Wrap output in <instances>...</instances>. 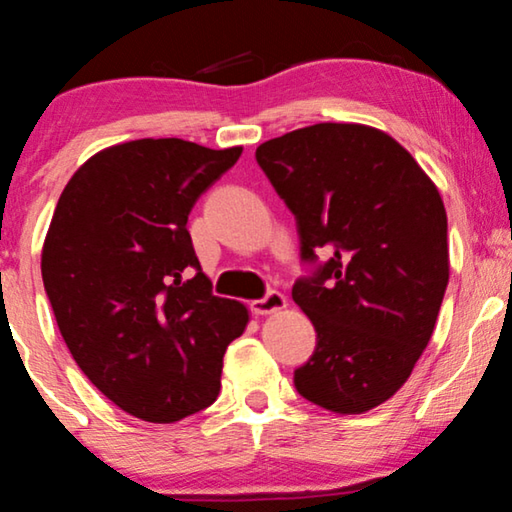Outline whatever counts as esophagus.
I'll use <instances>...</instances> for the list:
<instances>
[{
  "label": "esophagus",
  "instance_id": "1",
  "mask_svg": "<svg viewBox=\"0 0 512 512\" xmlns=\"http://www.w3.org/2000/svg\"><path fill=\"white\" fill-rule=\"evenodd\" d=\"M286 307V296L279 291H268L263 298H258L251 303V312L254 314H272Z\"/></svg>",
  "mask_w": 512,
  "mask_h": 512
}]
</instances>
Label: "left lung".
I'll return each mask as SVG.
<instances>
[{"mask_svg": "<svg viewBox=\"0 0 512 512\" xmlns=\"http://www.w3.org/2000/svg\"><path fill=\"white\" fill-rule=\"evenodd\" d=\"M256 160L314 265L291 291L317 331L293 384L338 415L373 410L403 387L436 328L450 279L443 198L394 137L359 123L286 132Z\"/></svg>", "mask_w": 512, "mask_h": 512, "instance_id": "left-lung-1", "label": "left lung"}]
</instances>
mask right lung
I'll return each mask as SVG.
<instances>
[{
	"label": "right lung",
	"mask_w": 512,
	"mask_h": 512,
	"mask_svg": "<svg viewBox=\"0 0 512 512\" xmlns=\"http://www.w3.org/2000/svg\"><path fill=\"white\" fill-rule=\"evenodd\" d=\"M242 156L184 139H135L86 160L41 251L55 321L83 375L118 408L179 422L219 396L226 347L249 310L212 293L188 214Z\"/></svg>",
	"instance_id": "right-lung-1"
}]
</instances>
